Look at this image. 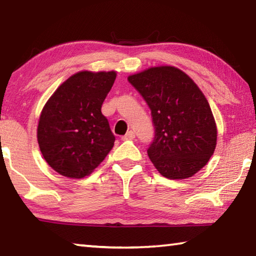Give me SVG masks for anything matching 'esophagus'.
<instances>
[{"label":"esophagus","mask_w":256,"mask_h":256,"mask_svg":"<svg viewBox=\"0 0 256 256\" xmlns=\"http://www.w3.org/2000/svg\"><path fill=\"white\" fill-rule=\"evenodd\" d=\"M134 138H136V134H134V132L128 131L122 138H123V140H133Z\"/></svg>","instance_id":"obj_1"}]
</instances>
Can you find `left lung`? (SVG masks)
Segmentation results:
<instances>
[{
    "mask_svg": "<svg viewBox=\"0 0 256 256\" xmlns=\"http://www.w3.org/2000/svg\"><path fill=\"white\" fill-rule=\"evenodd\" d=\"M148 104L156 128L148 156L160 174L184 180L206 166L216 146V124L209 102L185 72L152 66L128 76Z\"/></svg>",
    "mask_w": 256,
    "mask_h": 256,
    "instance_id": "1",
    "label": "left lung"
}]
</instances>
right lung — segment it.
Masks as SVG:
<instances>
[{
    "label": "right lung",
    "instance_id": "right-lung-1",
    "mask_svg": "<svg viewBox=\"0 0 256 256\" xmlns=\"http://www.w3.org/2000/svg\"><path fill=\"white\" fill-rule=\"evenodd\" d=\"M116 71H80L60 84L42 107L37 140L46 162L68 178H84L114 146L102 105Z\"/></svg>",
    "mask_w": 256,
    "mask_h": 256
}]
</instances>
